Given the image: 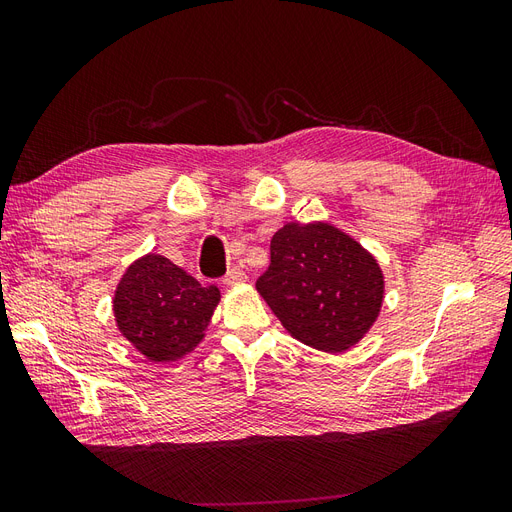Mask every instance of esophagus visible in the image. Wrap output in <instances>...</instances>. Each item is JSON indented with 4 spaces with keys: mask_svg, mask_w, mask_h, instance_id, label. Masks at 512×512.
<instances>
[{
    "mask_svg": "<svg viewBox=\"0 0 512 512\" xmlns=\"http://www.w3.org/2000/svg\"><path fill=\"white\" fill-rule=\"evenodd\" d=\"M245 271L241 269V267H232V269H228V273L224 275V284L226 286H232V284H239V282H245Z\"/></svg>",
    "mask_w": 512,
    "mask_h": 512,
    "instance_id": "34e87169",
    "label": "esophagus"
}]
</instances>
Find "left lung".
Listing matches in <instances>:
<instances>
[{
  "instance_id": "8db88e82",
  "label": "left lung",
  "mask_w": 512,
  "mask_h": 512,
  "mask_svg": "<svg viewBox=\"0 0 512 512\" xmlns=\"http://www.w3.org/2000/svg\"><path fill=\"white\" fill-rule=\"evenodd\" d=\"M262 299L299 342L344 352L380 314L384 280L376 258L331 224H286L256 282Z\"/></svg>"
}]
</instances>
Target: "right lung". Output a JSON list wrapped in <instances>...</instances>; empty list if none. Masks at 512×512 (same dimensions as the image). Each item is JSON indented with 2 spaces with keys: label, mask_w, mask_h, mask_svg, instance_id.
<instances>
[{
  "label": "right lung",
  "mask_w": 512,
  "mask_h": 512,
  "mask_svg": "<svg viewBox=\"0 0 512 512\" xmlns=\"http://www.w3.org/2000/svg\"><path fill=\"white\" fill-rule=\"evenodd\" d=\"M218 301V286L198 284L168 258L147 254L121 277L113 307L119 331L138 352L175 361L203 339Z\"/></svg>",
  "instance_id": "1"
}]
</instances>
